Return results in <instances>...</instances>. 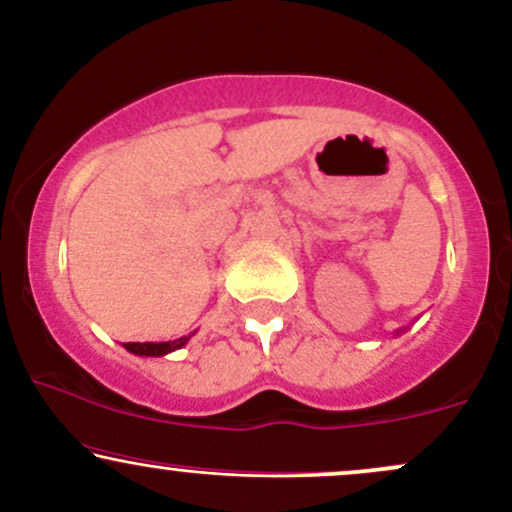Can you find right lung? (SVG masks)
Returning a JSON list of instances; mask_svg holds the SVG:
<instances>
[{"mask_svg": "<svg viewBox=\"0 0 512 512\" xmlns=\"http://www.w3.org/2000/svg\"><path fill=\"white\" fill-rule=\"evenodd\" d=\"M190 342V337H180V339H173V342H146V344H139V342H127L125 349L132 351V354L137 356H166L170 351L180 349V346H185Z\"/></svg>", "mask_w": 512, "mask_h": 512, "instance_id": "obj_1", "label": "right lung"}]
</instances>
